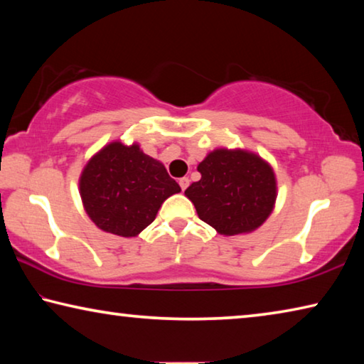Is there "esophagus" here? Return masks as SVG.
I'll return each mask as SVG.
<instances>
[{
	"label": "esophagus",
	"instance_id": "34e87169",
	"mask_svg": "<svg viewBox=\"0 0 364 364\" xmlns=\"http://www.w3.org/2000/svg\"><path fill=\"white\" fill-rule=\"evenodd\" d=\"M178 183H180L181 189L184 191V189H186V188L189 186V178H188V176H183V178H180V181H178Z\"/></svg>",
	"mask_w": 364,
	"mask_h": 364
}]
</instances>
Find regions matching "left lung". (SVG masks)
<instances>
[{
  "mask_svg": "<svg viewBox=\"0 0 364 364\" xmlns=\"http://www.w3.org/2000/svg\"><path fill=\"white\" fill-rule=\"evenodd\" d=\"M184 191L202 221L225 236L255 231L274 208L278 188L268 162L244 149H215Z\"/></svg>",
  "mask_w": 364,
  "mask_h": 364,
  "instance_id": "left-lung-1",
  "label": "left lung"
}]
</instances>
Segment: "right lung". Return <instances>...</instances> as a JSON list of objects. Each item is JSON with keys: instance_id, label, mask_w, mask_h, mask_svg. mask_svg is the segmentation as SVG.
I'll return each instance as SVG.
<instances>
[{"instance_id": "right-lung-1", "label": "right lung", "mask_w": 364, "mask_h": 364, "mask_svg": "<svg viewBox=\"0 0 364 364\" xmlns=\"http://www.w3.org/2000/svg\"><path fill=\"white\" fill-rule=\"evenodd\" d=\"M181 188L164 164L141 151L139 144L114 141L85 165L80 196L88 217L100 230L134 237L149 226L160 205Z\"/></svg>"}]
</instances>
